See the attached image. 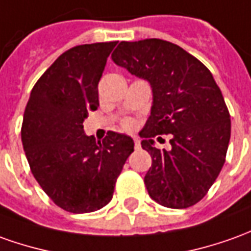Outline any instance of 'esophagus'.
Instances as JSON below:
<instances>
[{"label":"esophagus","mask_w":251,"mask_h":251,"mask_svg":"<svg viewBox=\"0 0 251 251\" xmlns=\"http://www.w3.org/2000/svg\"><path fill=\"white\" fill-rule=\"evenodd\" d=\"M134 145H135V149H141V142L138 138H134Z\"/></svg>","instance_id":"obj_1"}]
</instances>
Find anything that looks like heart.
Here are the masks:
<instances>
[{
  "instance_id": "1",
  "label": "heart",
  "mask_w": 251,
  "mask_h": 251,
  "mask_svg": "<svg viewBox=\"0 0 251 251\" xmlns=\"http://www.w3.org/2000/svg\"><path fill=\"white\" fill-rule=\"evenodd\" d=\"M123 127L126 129H132L135 127V123H134V120H131V119H126L123 122Z\"/></svg>"
}]
</instances>
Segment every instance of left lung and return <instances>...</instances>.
Listing matches in <instances>:
<instances>
[{
    "instance_id": "obj_1",
    "label": "left lung",
    "mask_w": 251,
    "mask_h": 251,
    "mask_svg": "<svg viewBox=\"0 0 251 251\" xmlns=\"http://www.w3.org/2000/svg\"><path fill=\"white\" fill-rule=\"evenodd\" d=\"M112 60L153 89L151 113L141 131L142 149L151 157L145 176L149 195L167 208L193 206L226 162L231 119L220 87L198 58L168 41H123ZM155 135H171L173 149L154 148Z\"/></svg>"
}]
</instances>
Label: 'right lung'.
I'll return each instance as SVG.
<instances>
[{
    "label": "right lung",
    "mask_w": 251,
    "mask_h": 251,
    "mask_svg": "<svg viewBox=\"0 0 251 251\" xmlns=\"http://www.w3.org/2000/svg\"><path fill=\"white\" fill-rule=\"evenodd\" d=\"M117 42L79 45L45 71L24 110L22 142L32 175L51 201L71 213L108 205L134 141L109 131L102 142L83 122L100 106L98 82Z\"/></svg>",
    "instance_id": "right-lung-1"
}]
</instances>
